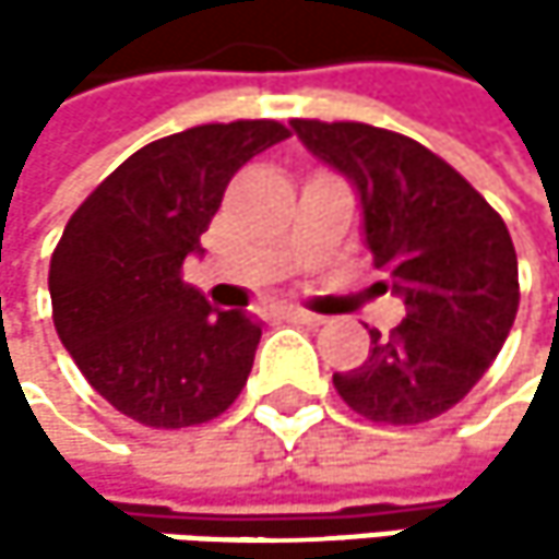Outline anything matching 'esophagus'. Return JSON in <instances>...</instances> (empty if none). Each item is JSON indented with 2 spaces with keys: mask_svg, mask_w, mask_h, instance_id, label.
I'll return each mask as SVG.
<instances>
[{
  "mask_svg": "<svg viewBox=\"0 0 559 559\" xmlns=\"http://www.w3.org/2000/svg\"><path fill=\"white\" fill-rule=\"evenodd\" d=\"M281 317H284V320H294V323H310V326H317V323H320V317H317V313H310V310H297V307H281Z\"/></svg>",
  "mask_w": 559,
  "mask_h": 559,
  "instance_id": "34e87169",
  "label": "esophagus"
}]
</instances>
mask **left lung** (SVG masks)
I'll return each mask as SVG.
<instances>
[{
    "label": "left lung",
    "mask_w": 559,
    "mask_h": 559,
    "mask_svg": "<svg viewBox=\"0 0 559 559\" xmlns=\"http://www.w3.org/2000/svg\"><path fill=\"white\" fill-rule=\"evenodd\" d=\"M297 139L346 174L379 281L407 317L369 330V359L336 372L340 397L379 424H424L489 372L518 313V255L486 197L420 142L366 122L294 119Z\"/></svg>",
    "instance_id": "obj_1"
}]
</instances>
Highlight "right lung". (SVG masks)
<instances>
[{"label":"right lung","mask_w":559,"mask_h":559,"mask_svg":"<svg viewBox=\"0 0 559 559\" xmlns=\"http://www.w3.org/2000/svg\"><path fill=\"white\" fill-rule=\"evenodd\" d=\"M287 135L275 119L193 126L139 148L70 216L48 272L57 336L126 417L180 430L246 389L262 323L210 307L180 269L233 174Z\"/></svg>","instance_id":"right-lung-1"}]
</instances>
